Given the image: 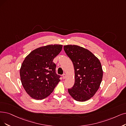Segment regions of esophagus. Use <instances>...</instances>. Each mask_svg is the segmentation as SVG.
I'll use <instances>...</instances> for the list:
<instances>
[{
  "instance_id": "1",
  "label": "esophagus",
  "mask_w": 126,
  "mask_h": 126,
  "mask_svg": "<svg viewBox=\"0 0 126 126\" xmlns=\"http://www.w3.org/2000/svg\"><path fill=\"white\" fill-rule=\"evenodd\" d=\"M63 79H66V75L65 74H63Z\"/></svg>"
}]
</instances>
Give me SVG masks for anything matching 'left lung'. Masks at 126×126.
Returning a JSON list of instances; mask_svg holds the SVG:
<instances>
[{
    "mask_svg": "<svg viewBox=\"0 0 126 126\" xmlns=\"http://www.w3.org/2000/svg\"><path fill=\"white\" fill-rule=\"evenodd\" d=\"M63 48L72 60L75 72L74 84L68 92L76 101H86L94 96L101 83V64L91 52L82 47L67 45Z\"/></svg>",
    "mask_w": 126,
    "mask_h": 126,
    "instance_id": "obj_1",
    "label": "left lung"
}]
</instances>
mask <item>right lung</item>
Returning a JSON list of instances; mask_svg holds the SVG:
<instances>
[{"instance_id":"1","label":"right lung","mask_w":126,"mask_h":126,"mask_svg":"<svg viewBox=\"0 0 126 126\" xmlns=\"http://www.w3.org/2000/svg\"><path fill=\"white\" fill-rule=\"evenodd\" d=\"M63 46L48 45L33 50L25 58L20 69L23 86L32 98L40 100L51 94L60 81L56 73L54 58L61 52Z\"/></svg>"}]
</instances>
